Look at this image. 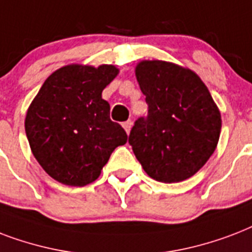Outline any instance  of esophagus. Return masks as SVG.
I'll list each match as a JSON object with an SVG mask.
<instances>
[{"label": "esophagus", "instance_id": "obj_1", "mask_svg": "<svg viewBox=\"0 0 252 252\" xmlns=\"http://www.w3.org/2000/svg\"><path fill=\"white\" fill-rule=\"evenodd\" d=\"M131 125H132L131 121H126V122H124V124H122V126H124V128L126 130V132L130 131V128H131Z\"/></svg>", "mask_w": 252, "mask_h": 252}]
</instances>
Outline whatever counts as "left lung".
<instances>
[{"label":"left lung","mask_w":252,"mask_h":252,"mask_svg":"<svg viewBox=\"0 0 252 252\" xmlns=\"http://www.w3.org/2000/svg\"><path fill=\"white\" fill-rule=\"evenodd\" d=\"M147 117L132 126L128 143L148 176L161 183L189 179L213 155L221 114L205 84L190 69L160 60L135 68Z\"/></svg>","instance_id":"1"}]
</instances>
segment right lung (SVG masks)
<instances>
[{
  "label": "right lung",
  "instance_id": "obj_1",
  "mask_svg": "<svg viewBox=\"0 0 252 252\" xmlns=\"http://www.w3.org/2000/svg\"><path fill=\"white\" fill-rule=\"evenodd\" d=\"M117 75L114 65H67L44 81L31 102L25 120L31 151L62 184L93 183L126 143V131L110 120V105L101 95Z\"/></svg>",
  "mask_w": 252,
  "mask_h": 252
}]
</instances>
